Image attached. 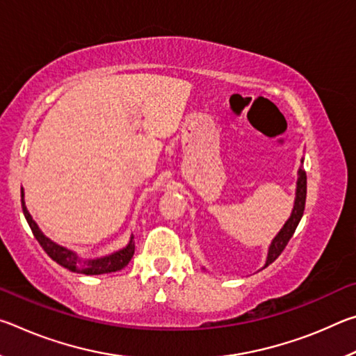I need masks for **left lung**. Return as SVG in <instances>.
<instances>
[{"label": "left lung", "mask_w": 356, "mask_h": 356, "mask_svg": "<svg viewBox=\"0 0 356 356\" xmlns=\"http://www.w3.org/2000/svg\"><path fill=\"white\" fill-rule=\"evenodd\" d=\"M301 163H303V159H301ZM305 202H306V172L303 168H298V179H297V188H295V201H293V209L292 213L289 216L287 221L284 222V226L281 227V231L276 234L275 238L272 240V243L268 246V252H267V261H265L264 267H268L276 257H278L282 250L286 248V245L289 243V240L293 236L295 229H297L298 222L303 216L305 212ZM206 270V268H204Z\"/></svg>", "instance_id": "obj_1"}]
</instances>
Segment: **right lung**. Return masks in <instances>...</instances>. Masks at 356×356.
<instances>
[{
  "mask_svg": "<svg viewBox=\"0 0 356 356\" xmlns=\"http://www.w3.org/2000/svg\"><path fill=\"white\" fill-rule=\"evenodd\" d=\"M22 209L35 240L40 243L44 251L53 259V261L58 262L59 265H63L64 268L70 270V272L81 273V275L113 273V272H118V270H122L125 265L130 262V259L134 257V252H135L134 234H131L129 243L125 245L124 248L114 251L111 254L95 257V259H83L78 256L75 251L67 250L65 246H61L56 242H53V240L48 238L45 234L40 231L38 222L33 220L31 213L28 212L26 204H25V191H23V188H22Z\"/></svg>",
  "mask_w": 356,
  "mask_h": 356,
  "instance_id": "add662e5",
  "label": "right lung"
}]
</instances>
